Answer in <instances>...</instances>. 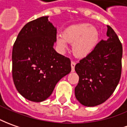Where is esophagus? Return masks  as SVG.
<instances>
[{
    "label": "esophagus",
    "mask_w": 127,
    "mask_h": 127,
    "mask_svg": "<svg viewBox=\"0 0 127 127\" xmlns=\"http://www.w3.org/2000/svg\"><path fill=\"white\" fill-rule=\"evenodd\" d=\"M76 65V63L74 62H71V68H72V72L75 71V66Z\"/></svg>",
    "instance_id": "esophagus-1"
}]
</instances>
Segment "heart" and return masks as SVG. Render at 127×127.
<instances>
[{
  "mask_svg": "<svg viewBox=\"0 0 127 127\" xmlns=\"http://www.w3.org/2000/svg\"><path fill=\"white\" fill-rule=\"evenodd\" d=\"M99 33L97 29L89 23H79L68 27L62 35L57 38V45L62 51L68 48V43L72 44L75 57L84 58L90 55L98 43Z\"/></svg>",
  "mask_w": 127,
  "mask_h": 127,
  "instance_id": "1",
  "label": "heart"
}]
</instances>
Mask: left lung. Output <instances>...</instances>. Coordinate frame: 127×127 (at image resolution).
<instances>
[{"instance_id":"left-lung-1","label":"left lung","mask_w":127,"mask_h":127,"mask_svg":"<svg viewBox=\"0 0 127 127\" xmlns=\"http://www.w3.org/2000/svg\"><path fill=\"white\" fill-rule=\"evenodd\" d=\"M107 40H102L93 51L75 65L79 83L75 97L82 105L95 106L111 97L122 71V45L114 30L107 25Z\"/></svg>"}]
</instances>
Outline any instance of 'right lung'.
Wrapping results in <instances>:
<instances>
[{
  "instance_id": "obj_1",
  "label": "right lung",
  "mask_w": 127,
  "mask_h": 127,
  "mask_svg": "<svg viewBox=\"0 0 127 127\" xmlns=\"http://www.w3.org/2000/svg\"><path fill=\"white\" fill-rule=\"evenodd\" d=\"M57 28L42 16L29 22L18 33L12 50V77L21 95L43 102L57 82L71 71L70 60L55 51Z\"/></svg>"
}]
</instances>
